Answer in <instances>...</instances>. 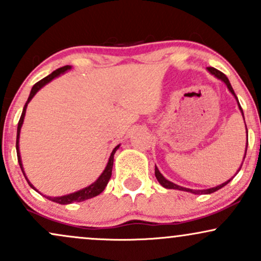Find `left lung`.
<instances>
[{
    "instance_id": "left-lung-1",
    "label": "left lung",
    "mask_w": 261,
    "mask_h": 261,
    "mask_svg": "<svg viewBox=\"0 0 261 261\" xmlns=\"http://www.w3.org/2000/svg\"><path fill=\"white\" fill-rule=\"evenodd\" d=\"M207 70H208V72H210V73H212V74H214L215 77H217L218 80L223 81V82L226 83L227 88L229 89V92L232 93L233 95H234V98H236V99H237V101H238V98H237L236 93H234V91H233L232 86H230L229 81H228V79H227V76H226V74L222 73V72H221V71H218V70H216V68H214V67H207ZM238 107H239V109H241V112H242V115H243V119H244V114H243V110H242V107H241V104H239V101H238ZM244 122H245V121H244ZM245 127H247V125H245ZM247 147H248V130H247ZM245 154H247V149H245L244 158H245ZM242 164H243V163H242ZM241 168H242V167H239V170H241ZM239 170H238V172H239ZM238 172H237V173H238ZM154 175H155V178H157V180L160 181V184H161L162 187H163V188H166V189H176V190L188 191V193H193V194H195V195H200V194H211V193H215V191L220 190L221 188H223L224 185H227V184H228V182H229L230 180H232V179H229V180H227V181L222 182V184H221V185H217V187H215V188H210V189H206V190H193V189H188V188L180 187V185H176V184H174V182L169 181L168 179H166V178H164L163 175L161 174V172H160V170H158L157 167H155V168H154Z\"/></svg>"
}]
</instances>
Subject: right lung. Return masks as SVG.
I'll return each instance as SVG.
<instances>
[{
    "label": "right lung",
    "instance_id": "obj_1",
    "mask_svg": "<svg viewBox=\"0 0 261 261\" xmlns=\"http://www.w3.org/2000/svg\"><path fill=\"white\" fill-rule=\"evenodd\" d=\"M71 70V66H64V67H60L58 70H55L54 72H51L49 74V76H46L45 79L40 80L39 82L35 83L34 86H33L32 91H31V94H29L28 97V100H27L24 108H23V112H22V115H20V119L19 121H18V127H17V141H16V149H17V157H18V163H19L20 166V169H22L23 174L25 176V173L24 170H23V166H22V158H20V153H19V134H20V127H22L23 125V121H24V116H25V110H27V107H28V103L32 100V98L34 97L35 94H37V92L39 91L40 88H43V87L46 85V83H49L50 81H53L54 79H56V77H59L60 74L65 73L66 71ZM119 148V145L116 146L115 148L113 149L112 154H110L109 157V161H108V164L106 167V169L103 170V173L99 175V178L97 179L93 184L89 185V187H86L83 188L82 190H79L76 191V193H72V194H68V195H64V196H58V197H51V196H45L46 199L51 200L54 202H58V203H61V205H67V203H72V202H81V201H85V200H88V199H92V197L99 195L101 191L106 189V187L108 185V181H109L110 176H112V170H113V163H114V154H115L116 149ZM27 179V176H25ZM27 181H28V184L31 185V188L34 189V190H37L32 185V182L27 179ZM38 191V190H37Z\"/></svg>",
    "mask_w": 261,
    "mask_h": 261
}]
</instances>
